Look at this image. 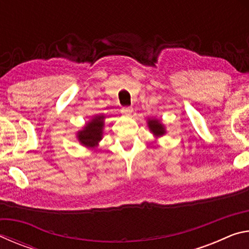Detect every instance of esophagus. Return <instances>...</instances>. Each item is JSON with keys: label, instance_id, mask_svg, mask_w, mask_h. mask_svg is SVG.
Segmentation results:
<instances>
[{"label": "esophagus", "instance_id": "esophagus-1", "mask_svg": "<svg viewBox=\"0 0 249 249\" xmlns=\"http://www.w3.org/2000/svg\"><path fill=\"white\" fill-rule=\"evenodd\" d=\"M121 112L123 113L124 115H130V114H132V112H133V107H122Z\"/></svg>", "mask_w": 249, "mask_h": 249}]
</instances>
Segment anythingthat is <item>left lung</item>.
I'll list each match as a JSON object with an SVG mask.
<instances>
[{
    "instance_id": "obj_1",
    "label": "left lung",
    "mask_w": 249,
    "mask_h": 249,
    "mask_svg": "<svg viewBox=\"0 0 249 249\" xmlns=\"http://www.w3.org/2000/svg\"><path fill=\"white\" fill-rule=\"evenodd\" d=\"M148 125L150 130L156 135V136H161V135L165 133V128H163V126L160 124V122L157 120H149Z\"/></svg>"
}]
</instances>
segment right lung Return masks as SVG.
<instances>
[{
	"instance_id": "obj_1",
	"label": "right lung",
	"mask_w": 249,
	"mask_h": 249,
	"mask_svg": "<svg viewBox=\"0 0 249 249\" xmlns=\"http://www.w3.org/2000/svg\"><path fill=\"white\" fill-rule=\"evenodd\" d=\"M104 116H96L88 123L83 130L79 132L78 137L81 144L88 147H94L102 138Z\"/></svg>"
}]
</instances>
